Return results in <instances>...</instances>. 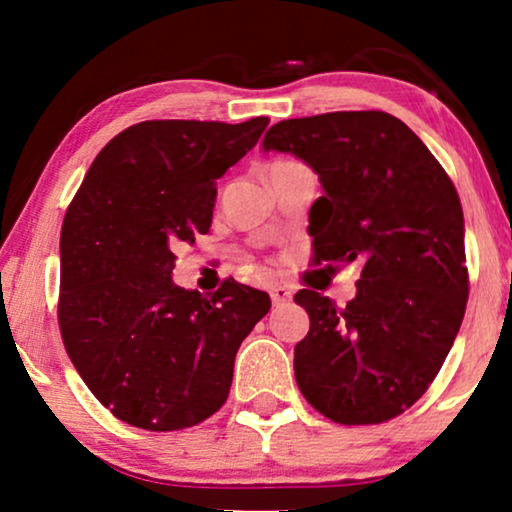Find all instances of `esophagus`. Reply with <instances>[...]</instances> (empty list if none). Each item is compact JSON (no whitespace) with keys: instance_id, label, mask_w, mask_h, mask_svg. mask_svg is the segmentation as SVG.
I'll list each match as a JSON object with an SVG mask.
<instances>
[{"instance_id":"obj_1","label":"esophagus","mask_w":512,"mask_h":512,"mask_svg":"<svg viewBox=\"0 0 512 512\" xmlns=\"http://www.w3.org/2000/svg\"><path fill=\"white\" fill-rule=\"evenodd\" d=\"M270 296H272V303H275V305H284V303H289V300L293 298V293H291L289 286L277 284V286H272Z\"/></svg>"}]
</instances>
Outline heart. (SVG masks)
<instances>
[{"label":"heart","mask_w":512,"mask_h":512,"mask_svg":"<svg viewBox=\"0 0 512 512\" xmlns=\"http://www.w3.org/2000/svg\"><path fill=\"white\" fill-rule=\"evenodd\" d=\"M284 163H291V160H275V163H272L270 167H275V165H284Z\"/></svg>","instance_id":"1"}]
</instances>
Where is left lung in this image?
Returning <instances> with one entry per match:
<instances>
[{"label": "left lung", "instance_id": "left-lung-1", "mask_svg": "<svg viewBox=\"0 0 512 512\" xmlns=\"http://www.w3.org/2000/svg\"><path fill=\"white\" fill-rule=\"evenodd\" d=\"M263 151L305 160L324 195L310 209L314 263L363 270L345 307L296 293L310 331L293 370L305 401L338 424H382L424 396L468 300L464 212L422 139L384 111L279 121Z\"/></svg>", "mask_w": 512, "mask_h": 512}]
</instances>
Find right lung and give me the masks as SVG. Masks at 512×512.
<instances>
[{"instance_id":"add662e5","label":"right lung","mask_w":512,"mask_h":512,"mask_svg":"<svg viewBox=\"0 0 512 512\" xmlns=\"http://www.w3.org/2000/svg\"><path fill=\"white\" fill-rule=\"evenodd\" d=\"M268 123L130 125L97 153L67 209L62 342L121 422L179 431L226 403L237 349L268 314L270 296L233 277L212 298L181 289L172 249L209 233L216 179L254 149Z\"/></svg>"}]
</instances>
